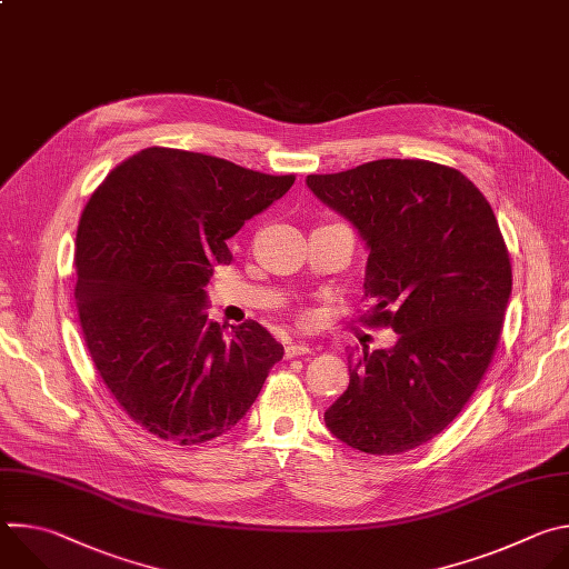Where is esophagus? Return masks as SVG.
<instances>
[{
  "label": "esophagus",
  "mask_w": 569,
  "mask_h": 569,
  "mask_svg": "<svg viewBox=\"0 0 569 569\" xmlns=\"http://www.w3.org/2000/svg\"><path fill=\"white\" fill-rule=\"evenodd\" d=\"M306 353H312V347L306 342H290L286 347V358H297V356H306Z\"/></svg>",
  "instance_id": "1"
}]
</instances>
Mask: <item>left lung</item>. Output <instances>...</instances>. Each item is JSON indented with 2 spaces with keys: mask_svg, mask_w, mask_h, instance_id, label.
Masks as SVG:
<instances>
[{
  "mask_svg": "<svg viewBox=\"0 0 569 569\" xmlns=\"http://www.w3.org/2000/svg\"><path fill=\"white\" fill-rule=\"evenodd\" d=\"M306 184L362 238L369 321L398 336L362 349L323 421L360 452H408L455 421L498 347L511 263L496 213L468 178L423 159H376Z\"/></svg>",
  "mask_w": 569,
  "mask_h": 569,
  "instance_id": "left-lung-1",
  "label": "left lung"
}]
</instances>
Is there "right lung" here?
<instances>
[{
	"label": "right lung",
	"mask_w": 569,
	"mask_h": 569,
	"mask_svg": "<svg viewBox=\"0 0 569 569\" xmlns=\"http://www.w3.org/2000/svg\"><path fill=\"white\" fill-rule=\"evenodd\" d=\"M295 176L146 148L90 198L76 233V306L103 382L146 432L196 446L248 415L283 347L246 321L207 317L227 240L283 198Z\"/></svg>",
	"instance_id": "right-lung-1"
}]
</instances>
